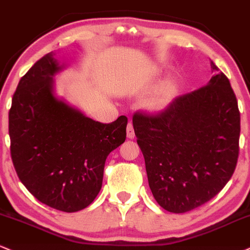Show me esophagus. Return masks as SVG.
<instances>
[{
    "mask_svg": "<svg viewBox=\"0 0 250 250\" xmlns=\"http://www.w3.org/2000/svg\"><path fill=\"white\" fill-rule=\"evenodd\" d=\"M126 132H127L128 139H133V138L136 137V134H134V130H133V125H132L131 123H128V124H127V127H126Z\"/></svg>",
    "mask_w": 250,
    "mask_h": 250,
    "instance_id": "1",
    "label": "esophagus"
}]
</instances>
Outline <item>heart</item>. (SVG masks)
Here are the masks:
<instances>
[{"label":"heart","mask_w":250,"mask_h":250,"mask_svg":"<svg viewBox=\"0 0 250 250\" xmlns=\"http://www.w3.org/2000/svg\"><path fill=\"white\" fill-rule=\"evenodd\" d=\"M177 95V86L173 82L160 84L144 102V106L152 113H160L171 105Z\"/></svg>","instance_id":"obj_1"}]
</instances>
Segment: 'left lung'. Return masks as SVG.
Instances as JSON below:
<instances>
[{"label":"left lung","instance_id":"left-lung-1","mask_svg":"<svg viewBox=\"0 0 250 250\" xmlns=\"http://www.w3.org/2000/svg\"><path fill=\"white\" fill-rule=\"evenodd\" d=\"M215 73L207 85L178 97L157 116L132 119L149 188L164 209L186 213L226 186L239 157L240 112L229 81Z\"/></svg>","mask_w":250,"mask_h":250}]
</instances>
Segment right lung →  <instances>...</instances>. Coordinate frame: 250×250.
<instances>
[{
  "instance_id": "right-lung-1",
  "label": "right lung",
  "mask_w": 250,
  "mask_h": 250,
  "mask_svg": "<svg viewBox=\"0 0 250 250\" xmlns=\"http://www.w3.org/2000/svg\"><path fill=\"white\" fill-rule=\"evenodd\" d=\"M66 67L49 52L21 78L9 111V136L20 180L38 201L62 212L84 209L102 188L107 155L126 139L127 118H89L56 95Z\"/></svg>"
}]
</instances>
